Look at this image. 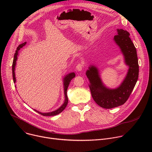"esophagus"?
<instances>
[{
	"mask_svg": "<svg viewBox=\"0 0 152 152\" xmlns=\"http://www.w3.org/2000/svg\"><path fill=\"white\" fill-rule=\"evenodd\" d=\"M83 67V63L81 62V63H79V64L77 65L76 69V70H77L78 72H80V71L82 70Z\"/></svg>",
	"mask_w": 152,
	"mask_h": 152,
	"instance_id": "obj_1",
	"label": "esophagus"
}]
</instances>
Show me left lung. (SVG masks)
<instances>
[{"label": "left lung", "instance_id": "left-lung-1", "mask_svg": "<svg viewBox=\"0 0 152 152\" xmlns=\"http://www.w3.org/2000/svg\"><path fill=\"white\" fill-rule=\"evenodd\" d=\"M129 35L127 31L117 29V35L114 38L124 55L126 64L129 67L125 79L118 88H106L102 82L97 68L94 66H90L86 72L90 80L89 87L94 100L105 109H111L123 104L132 92L138 78L137 50Z\"/></svg>", "mask_w": 152, "mask_h": 152}]
</instances>
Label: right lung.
<instances>
[{
  "instance_id": "1",
  "label": "right lung",
  "mask_w": 152,
  "mask_h": 152,
  "mask_svg": "<svg viewBox=\"0 0 152 152\" xmlns=\"http://www.w3.org/2000/svg\"><path fill=\"white\" fill-rule=\"evenodd\" d=\"M26 44V42H25L23 43H22V44L20 45L17 48V50L15 51V53L14 54V59H13V62H12V77H13V81L15 83V81H16V79H15V64H16V61H17V56H18V50L20 49V48H23L25 45ZM75 77V73H70L69 74H68L67 75H66V76H65L64 77V79H63V82H64V95H65V100H64V103L62 104V105L59 107V108H58V110L54 111H52V112H50V113H40L35 110H34L35 111H36L37 113H39V114L43 115V116H53V115H56L57 114H59V113H61L65 108H66V107L67 106V103H68V97H67V88L69 87V85L70 84V81L72 80L73 78H74Z\"/></svg>"
}]
</instances>
